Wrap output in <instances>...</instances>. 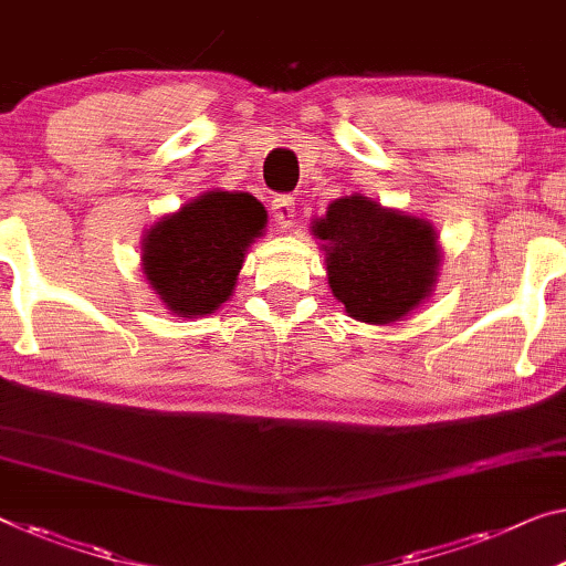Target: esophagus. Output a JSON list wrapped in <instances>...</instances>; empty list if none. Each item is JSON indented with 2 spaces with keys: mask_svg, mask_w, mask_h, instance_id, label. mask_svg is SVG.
I'll use <instances>...</instances> for the list:
<instances>
[{
  "mask_svg": "<svg viewBox=\"0 0 566 566\" xmlns=\"http://www.w3.org/2000/svg\"><path fill=\"white\" fill-rule=\"evenodd\" d=\"M273 220L281 224V228H293L295 224V199L289 195H277L273 199Z\"/></svg>",
  "mask_w": 566,
  "mask_h": 566,
  "instance_id": "34e87169",
  "label": "esophagus"
}]
</instances>
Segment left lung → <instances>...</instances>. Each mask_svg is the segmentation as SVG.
I'll return each instance as SVG.
<instances>
[{"label":"left lung","instance_id":"1","mask_svg":"<svg viewBox=\"0 0 566 566\" xmlns=\"http://www.w3.org/2000/svg\"><path fill=\"white\" fill-rule=\"evenodd\" d=\"M313 234L324 240L332 293L364 324L402 321L438 281L440 245L432 224L369 197L334 199L326 217L313 222Z\"/></svg>","mask_w":566,"mask_h":566}]
</instances>
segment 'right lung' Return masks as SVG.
<instances>
[{"instance_id":"right-lung-1","label":"right lung","mask_w":566,"mask_h":566,"mask_svg":"<svg viewBox=\"0 0 566 566\" xmlns=\"http://www.w3.org/2000/svg\"><path fill=\"white\" fill-rule=\"evenodd\" d=\"M265 222V207L253 195L222 189L199 195L146 232V281L177 316L214 313L232 295L242 260Z\"/></svg>"}]
</instances>
